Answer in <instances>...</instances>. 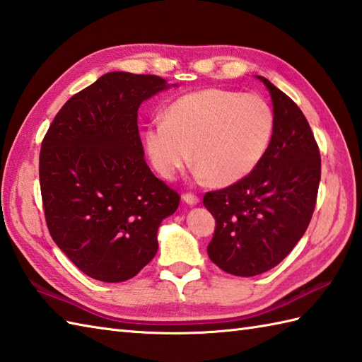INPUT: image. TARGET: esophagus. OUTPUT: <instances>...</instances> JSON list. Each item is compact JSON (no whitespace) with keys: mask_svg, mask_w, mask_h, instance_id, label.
<instances>
[{"mask_svg":"<svg viewBox=\"0 0 362 362\" xmlns=\"http://www.w3.org/2000/svg\"><path fill=\"white\" fill-rule=\"evenodd\" d=\"M182 199H183V202H187L188 205L199 204V197L196 194H193V193H185V194L182 196Z\"/></svg>","mask_w":362,"mask_h":362,"instance_id":"esophagus-1","label":"esophagus"}]
</instances>
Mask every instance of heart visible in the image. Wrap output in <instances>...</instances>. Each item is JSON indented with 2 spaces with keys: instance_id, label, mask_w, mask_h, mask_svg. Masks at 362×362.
<instances>
[{
  "instance_id": "1",
  "label": "heart",
  "mask_w": 362,
  "mask_h": 362,
  "mask_svg": "<svg viewBox=\"0 0 362 362\" xmlns=\"http://www.w3.org/2000/svg\"><path fill=\"white\" fill-rule=\"evenodd\" d=\"M275 115L264 98L206 88L183 95L163 112V122L144 130V148L156 171L171 180L191 156L197 174L228 187L253 173L271 146Z\"/></svg>"
}]
</instances>
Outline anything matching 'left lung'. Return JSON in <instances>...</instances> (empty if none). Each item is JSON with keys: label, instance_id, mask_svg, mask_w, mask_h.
<instances>
[{"label": "left lung", "instance_id": "left-lung-1", "mask_svg": "<svg viewBox=\"0 0 362 362\" xmlns=\"http://www.w3.org/2000/svg\"><path fill=\"white\" fill-rule=\"evenodd\" d=\"M275 130L261 163L245 179L210 191L204 205L216 219L206 247L222 271L253 276L275 267L308 228L320 182V152L305 115L263 76Z\"/></svg>", "mask_w": 362, "mask_h": 362}]
</instances>
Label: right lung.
<instances>
[{
  "mask_svg": "<svg viewBox=\"0 0 362 362\" xmlns=\"http://www.w3.org/2000/svg\"><path fill=\"white\" fill-rule=\"evenodd\" d=\"M169 88L152 74L113 71L71 96L42 141L40 189L54 243L99 281L132 279L156 257L157 232L180 202L152 174L138 109Z\"/></svg>",
  "mask_w": 362,
  "mask_h": 362,
  "instance_id": "right-lung-1",
  "label": "right lung"
}]
</instances>
